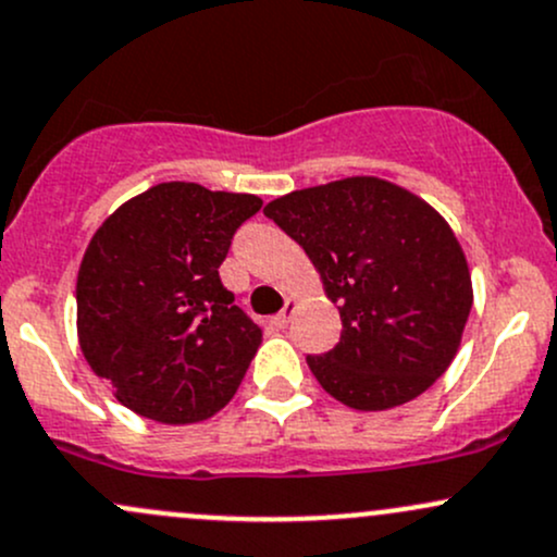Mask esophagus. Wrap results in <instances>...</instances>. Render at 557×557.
Here are the masks:
<instances>
[{"label": "esophagus", "instance_id": "34e87169", "mask_svg": "<svg viewBox=\"0 0 557 557\" xmlns=\"http://www.w3.org/2000/svg\"><path fill=\"white\" fill-rule=\"evenodd\" d=\"M295 308H297V302H295V300H286L284 308H281V313L276 315V319H273V324H276L278 329H286V326H289L292 315H295Z\"/></svg>", "mask_w": 557, "mask_h": 557}]
</instances>
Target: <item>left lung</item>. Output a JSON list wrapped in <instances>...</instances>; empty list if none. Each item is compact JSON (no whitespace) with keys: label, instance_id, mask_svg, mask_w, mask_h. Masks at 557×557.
Listing matches in <instances>:
<instances>
[{"label":"left lung","instance_id":"left-lung-1","mask_svg":"<svg viewBox=\"0 0 557 557\" xmlns=\"http://www.w3.org/2000/svg\"><path fill=\"white\" fill-rule=\"evenodd\" d=\"M262 212L300 244L339 305V343L308 356L329 396L358 411L393 409L446 372L472 284L457 236L428 201L380 177H345Z\"/></svg>","mask_w":557,"mask_h":557}]
</instances>
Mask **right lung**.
Returning a JSON list of instances; mask_svg holds the SVG:
<instances>
[{
  "mask_svg": "<svg viewBox=\"0 0 557 557\" xmlns=\"http://www.w3.org/2000/svg\"><path fill=\"white\" fill-rule=\"evenodd\" d=\"M260 207L252 194L159 183L95 231L76 278L79 345L135 414L201 422L242 385L262 329L218 268Z\"/></svg>",
  "mask_w": 557,
  "mask_h": 557,
  "instance_id": "obj_1",
  "label": "right lung"
}]
</instances>
